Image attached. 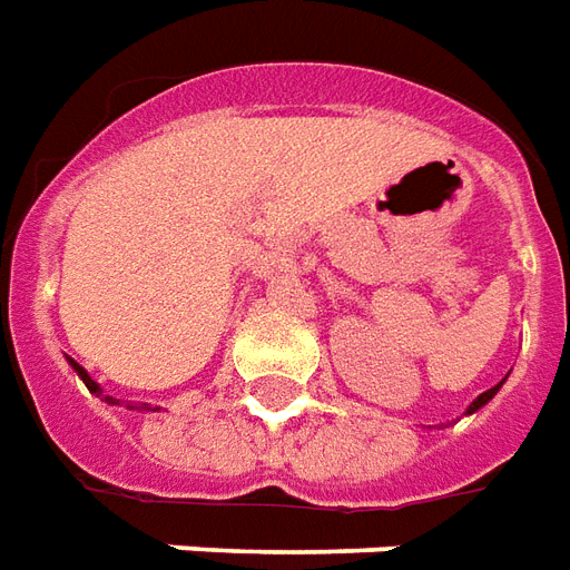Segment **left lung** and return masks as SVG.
I'll list each match as a JSON object with an SVG mask.
<instances>
[{
    "label": "left lung",
    "mask_w": 570,
    "mask_h": 570,
    "mask_svg": "<svg viewBox=\"0 0 570 570\" xmlns=\"http://www.w3.org/2000/svg\"><path fill=\"white\" fill-rule=\"evenodd\" d=\"M501 390V383L499 386H492V390H487L483 392V395H478V399H474V404H471V407H468V414H474V411H478V407H483V404L489 402V399H492V395H495V392Z\"/></svg>",
    "instance_id": "1"
}]
</instances>
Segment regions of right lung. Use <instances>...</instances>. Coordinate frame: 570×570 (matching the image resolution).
<instances>
[{
	"instance_id": "add662e5",
	"label": "right lung",
	"mask_w": 570,
	"mask_h": 570,
	"mask_svg": "<svg viewBox=\"0 0 570 570\" xmlns=\"http://www.w3.org/2000/svg\"><path fill=\"white\" fill-rule=\"evenodd\" d=\"M69 362H71V368L78 371V377H81V381H83V383H87V390H90V392H96V395H102V392H99V383L92 381L90 374H87V371H83V368H81V365H78V362H75V360H69ZM105 402H111V404H117V399H111V395H105ZM145 411H150V407H147V404H145ZM154 411H156V407H154Z\"/></svg>"
}]
</instances>
